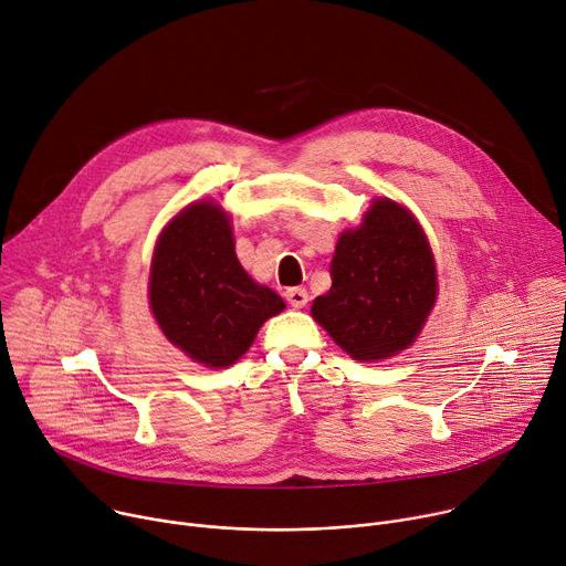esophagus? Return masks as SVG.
Returning <instances> with one entry per match:
<instances>
[{"label":"esophagus","instance_id":"1","mask_svg":"<svg viewBox=\"0 0 566 566\" xmlns=\"http://www.w3.org/2000/svg\"><path fill=\"white\" fill-rule=\"evenodd\" d=\"M284 297H286V302H289L293 308H302V306L308 302V293H306V289H302V286L289 289V291L284 293Z\"/></svg>","mask_w":566,"mask_h":566}]
</instances>
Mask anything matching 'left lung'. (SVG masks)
<instances>
[{"label":"left lung","instance_id":"obj_1","mask_svg":"<svg viewBox=\"0 0 566 566\" xmlns=\"http://www.w3.org/2000/svg\"><path fill=\"white\" fill-rule=\"evenodd\" d=\"M332 289L311 315L356 360H382L415 343L437 300L428 239L410 210L378 199L356 230L340 234Z\"/></svg>","mask_w":566,"mask_h":566}]
</instances>
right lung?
<instances>
[{
    "mask_svg": "<svg viewBox=\"0 0 566 566\" xmlns=\"http://www.w3.org/2000/svg\"><path fill=\"white\" fill-rule=\"evenodd\" d=\"M149 304L172 345L208 367L244 356L284 300L255 284L234 255L228 217L212 201L179 212L151 258Z\"/></svg>",
    "mask_w": 566,
    "mask_h": 566,
    "instance_id": "add662e5",
    "label": "right lung"
}]
</instances>
